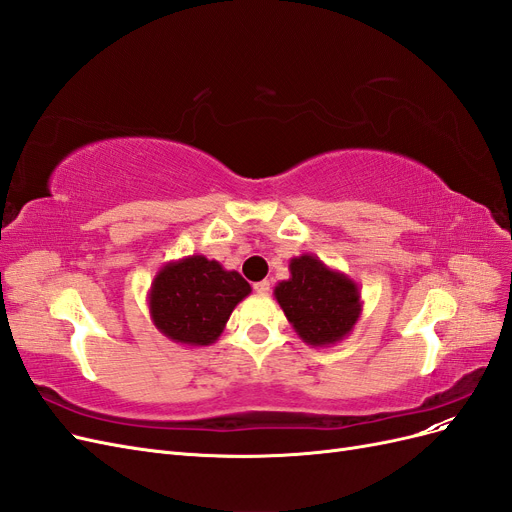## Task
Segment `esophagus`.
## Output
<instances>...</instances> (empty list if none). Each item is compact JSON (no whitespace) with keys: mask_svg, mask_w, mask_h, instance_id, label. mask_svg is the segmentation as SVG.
Masks as SVG:
<instances>
[{"mask_svg":"<svg viewBox=\"0 0 512 512\" xmlns=\"http://www.w3.org/2000/svg\"><path fill=\"white\" fill-rule=\"evenodd\" d=\"M254 290H256L258 294H269V292H271V284H269V280L256 282V284H254Z\"/></svg>","mask_w":512,"mask_h":512,"instance_id":"obj_1","label":"esophagus"}]
</instances>
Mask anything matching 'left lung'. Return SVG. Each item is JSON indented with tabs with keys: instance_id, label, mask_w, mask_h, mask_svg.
Masks as SVG:
<instances>
[{
	"instance_id": "obj_1",
	"label": "left lung",
	"mask_w": 512,
	"mask_h": 512,
	"mask_svg": "<svg viewBox=\"0 0 512 512\" xmlns=\"http://www.w3.org/2000/svg\"><path fill=\"white\" fill-rule=\"evenodd\" d=\"M290 277L273 294L307 346L329 348L346 339L363 312L359 284L314 254L290 258Z\"/></svg>"
}]
</instances>
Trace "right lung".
Wrapping results in <instances>:
<instances>
[{
  "label": "right lung",
  "mask_w": 512,
  "mask_h": 512,
  "mask_svg": "<svg viewBox=\"0 0 512 512\" xmlns=\"http://www.w3.org/2000/svg\"><path fill=\"white\" fill-rule=\"evenodd\" d=\"M252 286L237 271L224 269L203 254L170 260L147 292L149 316L170 342L203 348L224 333L226 322Z\"/></svg>",
  "instance_id": "right-lung-1"
}]
</instances>
